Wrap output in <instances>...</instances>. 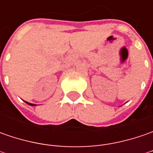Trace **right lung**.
Wrapping results in <instances>:
<instances>
[{
    "label": "right lung",
    "mask_w": 153,
    "mask_h": 153,
    "mask_svg": "<svg viewBox=\"0 0 153 153\" xmlns=\"http://www.w3.org/2000/svg\"><path fill=\"white\" fill-rule=\"evenodd\" d=\"M25 102L26 103V104H28V105H31V106H35V105H35V104H32V103H29V102H27V101H25Z\"/></svg>",
    "instance_id": "1"
}]
</instances>
